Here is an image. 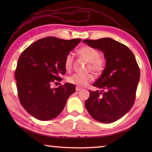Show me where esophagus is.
I'll return each instance as SVG.
<instances>
[{
  "label": "esophagus",
  "instance_id": "obj_1",
  "mask_svg": "<svg viewBox=\"0 0 152 152\" xmlns=\"http://www.w3.org/2000/svg\"><path fill=\"white\" fill-rule=\"evenodd\" d=\"M81 90H82V88H80V87H78V86L76 87V91H81Z\"/></svg>",
  "mask_w": 152,
  "mask_h": 152
}]
</instances>
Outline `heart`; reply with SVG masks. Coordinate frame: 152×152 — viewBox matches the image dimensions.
Instances as JSON below:
<instances>
[{
  "mask_svg": "<svg viewBox=\"0 0 152 152\" xmlns=\"http://www.w3.org/2000/svg\"><path fill=\"white\" fill-rule=\"evenodd\" d=\"M78 52L82 57L88 61V70H91L95 74H101L104 70L106 66V60L99 56V53L96 49L91 46L86 45L80 48ZM74 56L72 53H68L64 59V66L66 70L70 71L72 68L74 63ZM93 77L91 74L76 73L68 77V81L71 84L78 86H85L92 81Z\"/></svg>",
  "mask_w": 152,
  "mask_h": 152,
  "instance_id": "b5f03b06",
  "label": "heart"
}]
</instances>
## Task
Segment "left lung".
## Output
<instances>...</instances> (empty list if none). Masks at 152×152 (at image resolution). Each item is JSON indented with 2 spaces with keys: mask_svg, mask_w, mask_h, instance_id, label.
I'll return each instance as SVG.
<instances>
[{
  "mask_svg": "<svg viewBox=\"0 0 152 152\" xmlns=\"http://www.w3.org/2000/svg\"><path fill=\"white\" fill-rule=\"evenodd\" d=\"M87 45L104 53L106 66L92 86L101 91H89L85 107L98 121L110 123L129 111L134 104L140 70L133 52L111 38L84 39Z\"/></svg>",
  "mask_w": 152,
  "mask_h": 152,
  "instance_id": "left-lung-1",
  "label": "left lung"
}]
</instances>
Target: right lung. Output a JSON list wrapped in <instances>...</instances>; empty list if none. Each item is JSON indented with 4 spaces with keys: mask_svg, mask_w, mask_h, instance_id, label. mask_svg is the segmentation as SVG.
Returning a JSON list of instances; mask_svg holds the SVG:
<instances>
[{
    "mask_svg": "<svg viewBox=\"0 0 152 152\" xmlns=\"http://www.w3.org/2000/svg\"><path fill=\"white\" fill-rule=\"evenodd\" d=\"M80 39L64 40L42 38L23 51L18 60L15 78L20 104L36 119L48 121L62 111L68 97L75 92L74 84H58L66 74L64 59Z\"/></svg>",
    "mask_w": 152,
    "mask_h": 152,
    "instance_id": "obj_1",
    "label": "right lung"
}]
</instances>
